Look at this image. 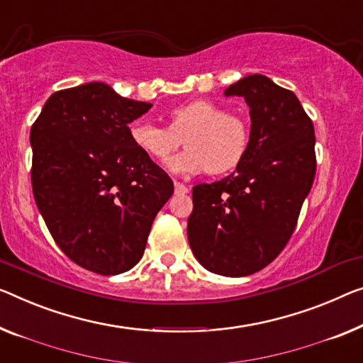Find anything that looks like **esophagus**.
<instances>
[{
	"label": "esophagus",
	"mask_w": 363,
	"mask_h": 363,
	"mask_svg": "<svg viewBox=\"0 0 363 363\" xmlns=\"http://www.w3.org/2000/svg\"><path fill=\"white\" fill-rule=\"evenodd\" d=\"M174 192L177 194V196H184V194L189 192V189L181 182H174Z\"/></svg>",
	"instance_id": "obj_1"
}]
</instances>
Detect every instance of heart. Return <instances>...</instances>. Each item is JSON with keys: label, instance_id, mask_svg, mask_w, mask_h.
Returning a JSON list of instances; mask_svg holds the SVG:
<instances>
[{"label": "heart", "instance_id": "b5f03b06", "mask_svg": "<svg viewBox=\"0 0 363 363\" xmlns=\"http://www.w3.org/2000/svg\"><path fill=\"white\" fill-rule=\"evenodd\" d=\"M128 133L135 147L158 163H166L184 138L187 150L167 164L176 174H223L241 163L250 145L245 118L207 99L174 107L169 112V127L135 121Z\"/></svg>", "mask_w": 363, "mask_h": 363}]
</instances>
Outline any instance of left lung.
<instances>
[{"label": "left lung", "instance_id": "left-lung-1", "mask_svg": "<svg viewBox=\"0 0 363 363\" xmlns=\"http://www.w3.org/2000/svg\"><path fill=\"white\" fill-rule=\"evenodd\" d=\"M225 96L250 106V145L233 174L194 186L187 238L210 272L245 277L269 266L294 235L316 174L315 127L296 96L264 74L240 79Z\"/></svg>", "mask_w": 363, "mask_h": 363}]
</instances>
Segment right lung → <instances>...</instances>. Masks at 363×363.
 I'll return each mask as SVG.
<instances>
[{"label": "right lung", "instance_id": "obj_1", "mask_svg": "<svg viewBox=\"0 0 363 363\" xmlns=\"http://www.w3.org/2000/svg\"><path fill=\"white\" fill-rule=\"evenodd\" d=\"M150 109L106 83H86L53 93L30 128L37 208L58 247L91 272L132 269L174 192L130 140L128 123Z\"/></svg>", "mask_w": 363, "mask_h": 363}]
</instances>
